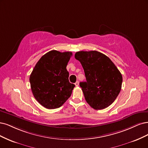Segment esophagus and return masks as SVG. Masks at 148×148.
Segmentation results:
<instances>
[{
    "instance_id": "esophagus-1",
    "label": "esophagus",
    "mask_w": 148,
    "mask_h": 148,
    "mask_svg": "<svg viewBox=\"0 0 148 148\" xmlns=\"http://www.w3.org/2000/svg\"><path fill=\"white\" fill-rule=\"evenodd\" d=\"M79 82H78V81H77V82L75 83V85L76 87H77V86H79Z\"/></svg>"
}]
</instances>
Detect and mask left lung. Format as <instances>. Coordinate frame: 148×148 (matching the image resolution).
<instances>
[{
	"label": "left lung",
	"instance_id": "obj_1",
	"mask_svg": "<svg viewBox=\"0 0 148 148\" xmlns=\"http://www.w3.org/2000/svg\"><path fill=\"white\" fill-rule=\"evenodd\" d=\"M75 58L84 68L86 82H80L84 97L92 108L108 107L121 92L122 76L109 58L97 51L76 52Z\"/></svg>",
	"mask_w": 148,
	"mask_h": 148
}]
</instances>
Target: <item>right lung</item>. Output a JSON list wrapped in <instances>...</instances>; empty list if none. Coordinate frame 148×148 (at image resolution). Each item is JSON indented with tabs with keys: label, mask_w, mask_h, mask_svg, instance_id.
<instances>
[{
	"label": "right lung",
	"mask_w": 148,
	"mask_h": 148,
	"mask_svg": "<svg viewBox=\"0 0 148 148\" xmlns=\"http://www.w3.org/2000/svg\"><path fill=\"white\" fill-rule=\"evenodd\" d=\"M73 53L51 50L43 55L30 75L33 95L42 106L61 107L71 97L75 85L69 81L66 66Z\"/></svg>",
	"instance_id": "1"
}]
</instances>
